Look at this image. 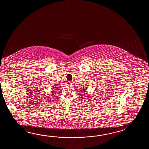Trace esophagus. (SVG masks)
<instances>
[{"instance_id": "34e87169", "label": "esophagus", "mask_w": 149, "mask_h": 149, "mask_svg": "<svg viewBox=\"0 0 149 149\" xmlns=\"http://www.w3.org/2000/svg\"><path fill=\"white\" fill-rule=\"evenodd\" d=\"M72 84H73V82L72 81H67V82H66V85L68 86L72 85Z\"/></svg>"}]
</instances>
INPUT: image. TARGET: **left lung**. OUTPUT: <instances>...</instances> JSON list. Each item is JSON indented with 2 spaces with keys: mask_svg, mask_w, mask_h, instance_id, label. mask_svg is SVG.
Here are the masks:
<instances>
[{
  "mask_svg": "<svg viewBox=\"0 0 149 149\" xmlns=\"http://www.w3.org/2000/svg\"><path fill=\"white\" fill-rule=\"evenodd\" d=\"M86 86V87L87 86ZM87 89V88H86V87H83V88H82V91H86L85 90H86Z\"/></svg>",
  "mask_w": 149,
  "mask_h": 149,
  "instance_id": "8db88e82",
  "label": "left lung"
}]
</instances>
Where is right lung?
<instances>
[{"mask_svg":"<svg viewBox=\"0 0 149 149\" xmlns=\"http://www.w3.org/2000/svg\"><path fill=\"white\" fill-rule=\"evenodd\" d=\"M56 85H57V84H56ZM56 88H57V87H53L52 89H54Z\"/></svg>","mask_w":149,"mask_h":149,"instance_id":"obj_1","label":"right lung"}]
</instances>
